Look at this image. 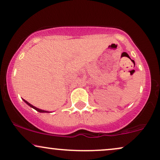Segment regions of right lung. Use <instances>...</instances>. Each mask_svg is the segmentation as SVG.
Masks as SVG:
<instances>
[{
	"mask_svg": "<svg viewBox=\"0 0 160 160\" xmlns=\"http://www.w3.org/2000/svg\"><path fill=\"white\" fill-rule=\"evenodd\" d=\"M23 101H24L25 102V103H26L27 104H28V106H30V107H32V108H33L34 109H36V111L39 112H48V111H45V110H42V109H38V108H36V107H34V106H32V104H30V103H28V101H25V100H24V99H23Z\"/></svg>",
	"mask_w": 160,
	"mask_h": 160,
	"instance_id": "add662e5",
	"label": "right lung"
}]
</instances>
